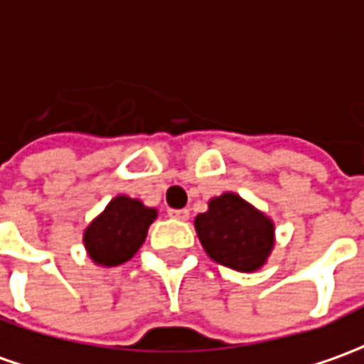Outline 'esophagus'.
Returning <instances> with one entry per match:
<instances>
[{
  "instance_id": "1",
  "label": "esophagus",
  "mask_w": 364,
  "mask_h": 364,
  "mask_svg": "<svg viewBox=\"0 0 364 364\" xmlns=\"http://www.w3.org/2000/svg\"><path fill=\"white\" fill-rule=\"evenodd\" d=\"M169 217L171 219H179V221H187L189 219V211L187 209H169Z\"/></svg>"
}]
</instances>
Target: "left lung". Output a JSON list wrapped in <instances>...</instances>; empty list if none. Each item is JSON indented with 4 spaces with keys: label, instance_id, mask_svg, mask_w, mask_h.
Wrapping results in <instances>:
<instances>
[{
    "label": "left lung",
    "instance_id": "8db88e82",
    "mask_svg": "<svg viewBox=\"0 0 364 364\" xmlns=\"http://www.w3.org/2000/svg\"><path fill=\"white\" fill-rule=\"evenodd\" d=\"M193 225L205 253L239 273L263 269L275 249L273 219L233 191L209 199Z\"/></svg>",
    "mask_w": 364,
    "mask_h": 364
}]
</instances>
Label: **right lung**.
Instances as JSON below:
<instances>
[{"mask_svg":"<svg viewBox=\"0 0 364 364\" xmlns=\"http://www.w3.org/2000/svg\"><path fill=\"white\" fill-rule=\"evenodd\" d=\"M157 215L155 207H147L141 199L115 195L83 229L87 257L105 269L127 263L145 243L147 231Z\"/></svg>","mask_w":364,"mask_h":364,"instance_id":"1","label":"right lung"}]
</instances>
